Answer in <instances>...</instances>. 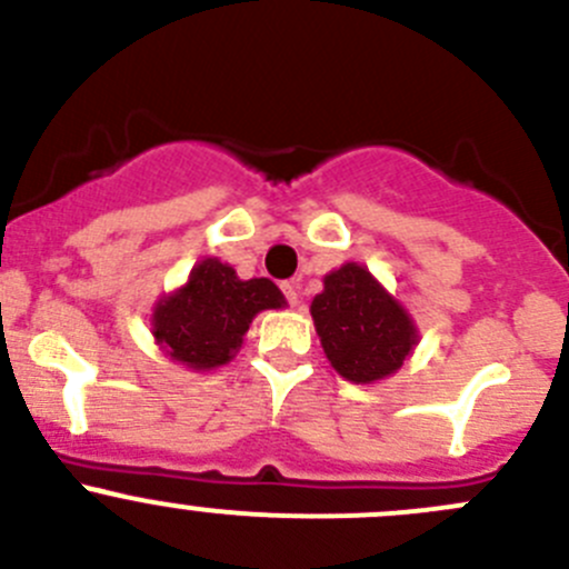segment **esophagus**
Listing matches in <instances>:
<instances>
[{"instance_id": "esophagus-1", "label": "esophagus", "mask_w": 569, "mask_h": 569, "mask_svg": "<svg viewBox=\"0 0 569 569\" xmlns=\"http://www.w3.org/2000/svg\"><path fill=\"white\" fill-rule=\"evenodd\" d=\"M280 289H283V295H286V300H289V306H297V302H300V283H297V280H286V283L280 286Z\"/></svg>"}]
</instances>
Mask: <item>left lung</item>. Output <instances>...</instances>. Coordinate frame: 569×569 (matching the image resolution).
Instances as JSON below:
<instances>
[{"label": "left lung", "mask_w": 569, "mask_h": 569, "mask_svg": "<svg viewBox=\"0 0 569 569\" xmlns=\"http://www.w3.org/2000/svg\"><path fill=\"white\" fill-rule=\"evenodd\" d=\"M311 317L330 366L355 386L396 375L421 338L410 311L358 261L325 274Z\"/></svg>", "instance_id": "left-lung-1"}]
</instances>
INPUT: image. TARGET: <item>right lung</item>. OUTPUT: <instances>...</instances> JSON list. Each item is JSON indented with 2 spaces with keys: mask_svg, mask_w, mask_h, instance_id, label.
I'll return each mask as SVG.
<instances>
[{
  "mask_svg": "<svg viewBox=\"0 0 569 569\" xmlns=\"http://www.w3.org/2000/svg\"><path fill=\"white\" fill-rule=\"evenodd\" d=\"M278 308L286 297L272 280H242L231 263L206 256L187 283L153 302L151 336L173 363L211 371L237 358L256 313Z\"/></svg>",
  "mask_w": 569,
  "mask_h": 569,
  "instance_id": "right-lung-1",
  "label": "right lung"
}]
</instances>
